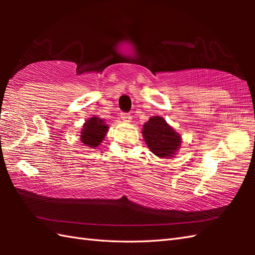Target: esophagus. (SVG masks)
I'll return each instance as SVG.
<instances>
[{"label":"esophagus","instance_id":"obj_1","mask_svg":"<svg viewBox=\"0 0 255 255\" xmlns=\"http://www.w3.org/2000/svg\"><path fill=\"white\" fill-rule=\"evenodd\" d=\"M121 116H122L124 122H126V123H130V122H131V116L129 115V114H127V113H122Z\"/></svg>","mask_w":255,"mask_h":255}]
</instances>
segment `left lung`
<instances>
[{
    "label": "left lung",
    "mask_w": 255,
    "mask_h": 255,
    "mask_svg": "<svg viewBox=\"0 0 255 255\" xmlns=\"http://www.w3.org/2000/svg\"><path fill=\"white\" fill-rule=\"evenodd\" d=\"M142 136L148 148L159 158H172L181 145V136L164 118L160 116L151 117L143 125Z\"/></svg>",
    "instance_id": "left-lung-1"
}]
</instances>
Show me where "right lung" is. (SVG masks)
I'll use <instances>...</instances> for the list:
<instances>
[{"instance_id":"obj_1","label":"right lung","mask_w":255,"mask_h":255,"mask_svg":"<svg viewBox=\"0 0 255 255\" xmlns=\"http://www.w3.org/2000/svg\"><path fill=\"white\" fill-rule=\"evenodd\" d=\"M108 130V126L100 117H91L83 125L81 130V142L90 148L99 147L100 143L104 140Z\"/></svg>"}]
</instances>
